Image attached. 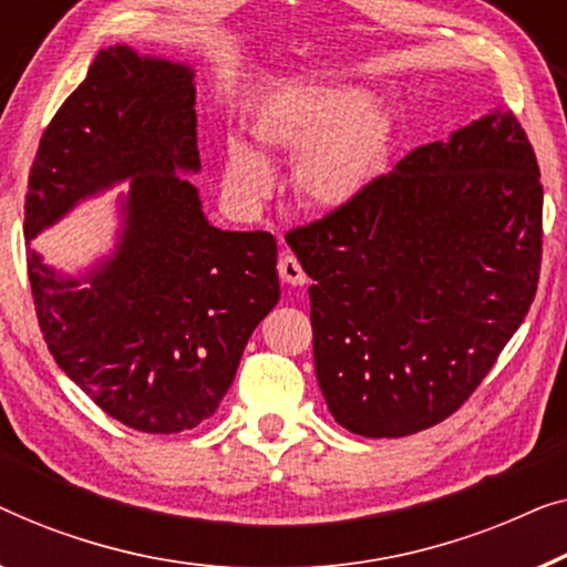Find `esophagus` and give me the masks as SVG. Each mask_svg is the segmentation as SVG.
Segmentation results:
<instances>
[{"instance_id":"34e87169","label":"esophagus","mask_w":567,"mask_h":567,"mask_svg":"<svg viewBox=\"0 0 567 567\" xmlns=\"http://www.w3.org/2000/svg\"><path fill=\"white\" fill-rule=\"evenodd\" d=\"M277 272H280V280L290 287H302L308 282L306 269L300 267V261L292 254H282L280 261H277Z\"/></svg>"}]
</instances>
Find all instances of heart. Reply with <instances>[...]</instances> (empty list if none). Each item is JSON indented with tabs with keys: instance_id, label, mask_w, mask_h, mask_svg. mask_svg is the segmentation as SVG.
<instances>
[{
	"instance_id": "heart-1",
	"label": "heart",
	"mask_w": 567,
	"mask_h": 567,
	"mask_svg": "<svg viewBox=\"0 0 567 567\" xmlns=\"http://www.w3.org/2000/svg\"><path fill=\"white\" fill-rule=\"evenodd\" d=\"M261 154L295 156L292 187L313 213L354 207L388 169L395 121L382 102L347 84L295 82L267 94L246 117ZM223 189L238 205H257L272 189V169L257 151L230 141Z\"/></svg>"
}]
</instances>
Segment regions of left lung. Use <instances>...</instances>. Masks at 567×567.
Segmentation results:
<instances>
[{"mask_svg":"<svg viewBox=\"0 0 567 567\" xmlns=\"http://www.w3.org/2000/svg\"><path fill=\"white\" fill-rule=\"evenodd\" d=\"M313 280L318 388L337 424L395 440L440 424L529 310L539 166L512 110L411 151L349 210L295 228Z\"/></svg>","mask_w":567,"mask_h":567,"instance_id":"1","label":"left lung"}]
</instances>
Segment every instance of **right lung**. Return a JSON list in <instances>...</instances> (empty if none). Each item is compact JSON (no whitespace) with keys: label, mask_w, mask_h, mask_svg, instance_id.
Here are the masks:
<instances>
[{"label":"right lung","mask_w":567,"mask_h":567,"mask_svg":"<svg viewBox=\"0 0 567 567\" xmlns=\"http://www.w3.org/2000/svg\"><path fill=\"white\" fill-rule=\"evenodd\" d=\"M197 172L195 69L117 43L55 113L28 179V277L45 344L107 416L146 434L210 419L280 300L275 236L215 228L185 179ZM123 181L114 251L79 276L45 266L29 241Z\"/></svg>","instance_id":"1"}]
</instances>
